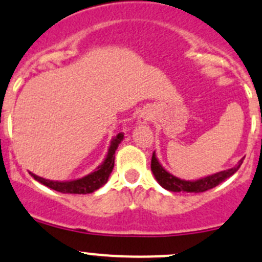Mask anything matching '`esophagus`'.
Returning a JSON list of instances; mask_svg holds the SVG:
<instances>
[{
	"label": "esophagus",
	"mask_w": 262,
	"mask_h": 262,
	"mask_svg": "<svg viewBox=\"0 0 262 262\" xmlns=\"http://www.w3.org/2000/svg\"><path fill=\"white\" fill-rule=\"evenodd\" d=\"M139 123L140 124H147L148 122H149L150 120V115H149V113H140V115H139Z\"/></svg>",
	"instance_id": "1"
}]
</instances>
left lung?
<instances>
[{"label": "left lung", "mask_w": 262, "mask_h": 262, "mask_svg": "<svg viewBox=\"0 0 262 262\" xmlns=\"http://www.w3.org/2000/svg\"><path fill=\"white\" fill-rule=\"evenodd\" d=\"M244 162V158L240 159L238 164H236L235 167L230 168V169L221 170V172H217L214 174L207 176V177L200 178L196 181H186L181 180V178L176 177V176L170 174L169 172H167L162 164L159 163V161L157 159L156 153H153L152 156V172L156 177L157 182L163 187L164 189L170 192H189V193H200V192L208 191V189L214 188L216 186H219L220 183L230 178L231 176L235 174L237 172V169Z\"/></svg>", "instance_id": "left-lung-1"}]
</instances>
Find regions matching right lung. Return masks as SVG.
Segmentation results:
<instances>
[{"mask_svg":"<svg viewBox=\"0 0 262 262\" xmlns=\"http://www.w3.org/2000/svg\"><path fill=\"white\" fill-rule=\"evenodd\" d=\"M124 138V134L119 133L117 137L112 139L110 142V147L108 149V154H106L105 159L103 163L100 164L94 172L89 173V174L84 176V177L78 178L74 181H50L45 180L42 177L34 174L30 172V174L35 178L37 182L42 183L43 186L49 187V188L54 189V191L61 192V193H74V194H86L93 193V192L103 187L109 180V176L112 173L113 168H114V159H115V150L119 147Z\"/></svg>","mask_w":262,"mask_h":262,"instance_id":"1","label":"right lung"}]
</instances>
